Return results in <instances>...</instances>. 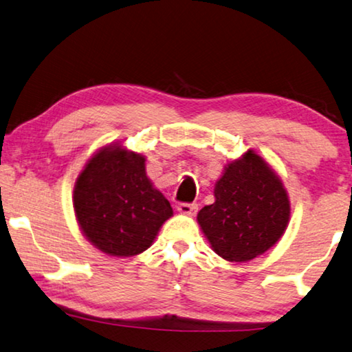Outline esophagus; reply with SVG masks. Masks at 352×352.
I'll list each match as a JSON object with an SVG mask.
<instances>
[{"label":"esophagus","instance_id":"obj_1","mask_svg":"<svg viewBox=\"0 0 352 352\" xmlns=\"http://www.w3.org/2000/svg\"><path fill=\"white\" fill-rule=\"evenodd\" d=\"M177 211L185 216H194L197 213V205L196 204H178Z\"/></svg>","mask_w":352,"mask_h":352}]
</instances>
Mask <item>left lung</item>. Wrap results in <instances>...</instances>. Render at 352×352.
I'll list each match as a JSON object with an SVG mask.
<instances>
[{
    "label": "left lung",
    "mask_w": 352,
    "mask_h": 352,
    "mask_svg": "<svg viewBox=\"0 0 352 352\" xmlns=\"http://www.w3.org/2000/svg\"><path fill=\"white\" fill-rule=\"evenodd\" d=\"M289 214L292 204L280 177L248 150L227 163L214 185V202L199 211L197 222L217 255L244 263L278 243Z\"/></svg>",
    "instance_id": "obj_1"
}]
</instances>
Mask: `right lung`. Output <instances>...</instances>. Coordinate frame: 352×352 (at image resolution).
<instances>
[{"instance_id": "right-lung-1", "label": "right lung", "mask_w": 352, "mask_h": 352, "mask_svg": "<svg viewBox=\"0 0 352 352\" xmlns=\"http://www.w3.org/2000/svg\"><path fill=\"white\" fill-rule=\"evenodd\" d=\"M78 226L94 248L109 256H135L152 246L174 216L146 172V156L119 142L91 156L74 188Z\"/></svg>"}]
</instances>
